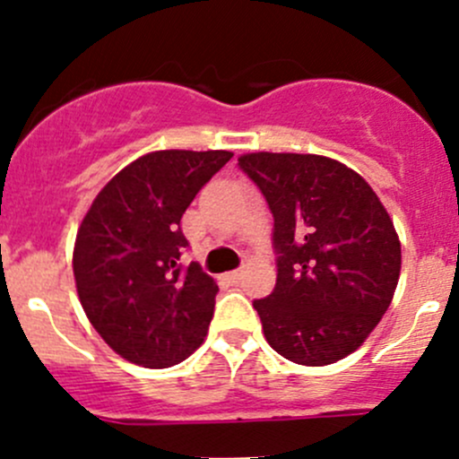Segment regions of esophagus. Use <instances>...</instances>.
Listing matches in <instances>:
<instances>
[{"mask_svg": "<svg viewBox=\"0 0 459 459\" xmlns=\"http://www.w3.org/2000/svg\"><path fill=\"white\" fill-rule=\"evenodd\" d=\"M224 277H226V279H229V281H230V283H238V281H239V279H242V270H230V273H226V274H224Z\"/></svg>", "mask_w": 459, "mask_h": 459, "instance_id": "34e87169", "label": "esophagus"}]
</instances>
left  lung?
Listing matches in <instances>:
<instances>
[{"label": "left lung", "instance_id": "left-lung-1", "mask_svg": "<svg viewBox=\"0 0 459 459\" xmlns=\"http://www.w3.org/2000/svg\"><path fill=\"white\" fill-rule=\"evenodd\" d=\"M239 169L274 217L277 283L253 301L264 336L292 363L321 368L365 343L392 303L400 239L374 189L315 153H246Z\"/></svg>", "mask_w": 459, "mask_h": 459}]
</instances>
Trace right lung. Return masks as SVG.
<instances>
[{
    "label": "right lung",
    "instance_id": "add662e5",
    "mask_svg": "<svg viewBox=\"0 0 459 459\" xmlns=\"http://www.w3.org/2000/svg\"><path fill=\"white\" fill-rule=\"evenodd\" d=\"M230 152L167 149L118 171L91 202L76 233V292L116 354L149 369L171 368L204 341L220 288L189 246L180 220Z\"/></svg>",
    "mask_w": 459,
    "mask_h": 459
}]
</instances>
